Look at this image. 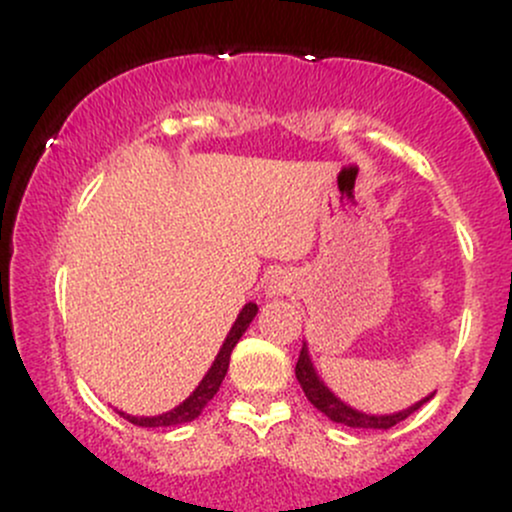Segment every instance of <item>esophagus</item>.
Masks as SVG:
<instances>
[{
	"instance_id": "obj_1",
	"label": "esophagus",
	"mask_w": 512,
	"mask_h": 512,
	"mask_svg": "<svg viewBox=\"0 0 512 512\" xmlns=\"http://www.w3.org/2000/svg\"><path fill=\"white\" fill-rule=\"evenodd\" d=\"M293 285H295V280L288 271H273L271 276H268L266 295L268 298H280V295L290 293V290H293Z\"/></svg>"
}]
</instances>
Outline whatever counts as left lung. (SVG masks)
<instances>
[{
    "label": "left lung",
    "instance_id": "obj_1",
    "mask_svg": "<svg viewBox=\"0 0 512 512\" xmlns=\"http://www.w3.org/2000/svg\"><path fill=\"white\" fill-rule=\"evenodd\" d=\"M295 376H298V381H300L302 390H305L307 400H310L317 410L324 412V415H327L332 422H339V425H346V427H354V430H390V427H395L398 422H403L405 417H410L412 412L420 410L422 405H425L427 400L434 395V393H430L427 398H422L420 403L410 405V408H405L400 412H393V415H366V412L354 410L351 405L342 403V400H339L332 390L324 386L322 378L317 376L315 364H312L307 344H302V349H300V359H298V366H295Z\"/></svg>",
    "mask_w": 512,
    "mask_h": 512
}]
</instances>
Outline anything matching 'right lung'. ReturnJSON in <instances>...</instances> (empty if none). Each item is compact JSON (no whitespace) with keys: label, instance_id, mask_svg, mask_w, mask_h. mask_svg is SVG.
<instances>
[{"label":"right lung","instance_id":"1","mask_svg":"<svg viewBox=\"0 0 512 512\" xmlns=\"http://www.w3.org/2000/svg\"><path fill=\"white\" fill-rule=\"evenodd\" d=\"M256 312H258L256 302H246V305L241 307V312L236 315V322L232 324V329H229L227 339H224L222 349H219V354L214 356L210 371L205 373V378L200 381V386L192 390L188 398L178 405V408L163 412V415H153V417H136V415H126V412H119V415L136 427H173V425H183V422L195 420V417L205 410V405L210 403L214 395H217L224 376H227L229 359H232V349L241 339V334L249 329V324L256 317Z\"/></svg>","mask_w":512,"mask_h":512}]
</instances>
